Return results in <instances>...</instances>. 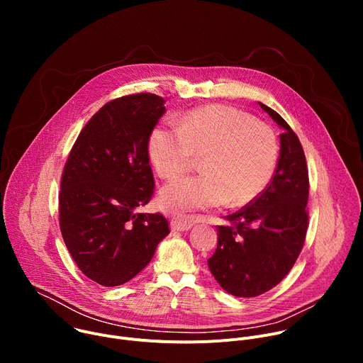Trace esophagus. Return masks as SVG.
<instances>
[{
    "label": "esophagus",
    "instance_id": "obj_1",
    "mask_svg": "<svg viewBox=\"0 0 363 363\" xmlns=\"http://www.w3.org/2000/svg\"><path fill=\"white\" fill-rule=\"evenodd\" d=\"M195 225L194 218H174L171 221V230L172 231H188Z\"/></svg>",
    "mask_w": 363,
    "mask_h": 363
}]
</instances>
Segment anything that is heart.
<instances>
[{
	"label": "heart",
	"mask_w": 363,
	"mask_h": 363,
	"mask_svg": "<svg viewBox=\"0 0 363 363\" xmlns=\"http://www.w3.org/2000/svg\"><path fill=\"white\" fill-rule=\"evenodd\" d=\"M147 157L157 174L172 179L202 157V175L169 182L158 203L181 214L227 203L240 208L269 186L279 160L270 126L235 108L211 105L185 113L178 128L157 126L147 138Z\"/></svg>",
	"instance_id": "heart-1"
}]
</instances>
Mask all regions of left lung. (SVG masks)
I'll list each match as a JSON object with an SVG mask.
<instances>
[{
    "mask_svg": "<svg viewBox=\"0 0 363 363\" xmlns=\"http://www.w3.org/2000/svg\"><path fill=\"white\" fill-rule=\"evenodd\" d=\"M258 105L283 129L277 168L260 196L217 225V250L208 260L218 284L235 297L260 296L287 276L308 220V172L300 140L277 112Z\"/></svg>",
    "mask_w": 363,
    "mask_h": 363,
    "instance_id": "8db88e82",
    "label": "left lung"
}]
</instances>
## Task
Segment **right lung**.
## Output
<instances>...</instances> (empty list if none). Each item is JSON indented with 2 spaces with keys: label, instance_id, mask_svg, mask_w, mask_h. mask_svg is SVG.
<instances>
[{
  "label": "right lung",
  "instance_id": "obj_1",
  "mask_svg": "<svg viewBox=\"0 0 363 363\" xmlns=\"http://www.w3.org/2000/svg\"><path fill=\"white\" fill-rule=\"evenodd\" d=\"M157 94L106 103L80 132L62 177L60 230L90 280L115 287L132 280L169 234L161 214L136 213L153 194L147 138L167 112Z\"/></svg>",
  "mask_w": 363,
  "mask_h": 363
}]
</instances>
